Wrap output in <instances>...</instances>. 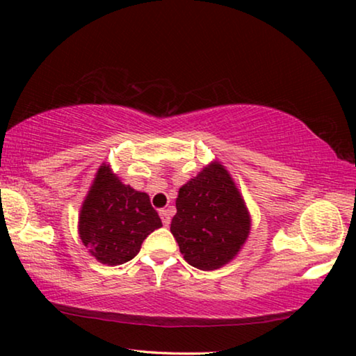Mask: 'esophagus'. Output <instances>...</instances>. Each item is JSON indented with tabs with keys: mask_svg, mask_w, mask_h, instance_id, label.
<instances>
[{
	"mask_svg": "<svg viewBox=\"0 0 356 356\" xmlns=\"http://www.w3.org/2000/svg\"><path fill=\"white\" fill-rule=\"evenodd\" d=\"M160 217H161V222L165 227H168V225L171 223V211H169V209H161Z\"/></svg>",
	"mask_w": 356,
	"mask_h": 356,
	"instance_id": "1",
	"label": "esophagus"
}]
</instances>
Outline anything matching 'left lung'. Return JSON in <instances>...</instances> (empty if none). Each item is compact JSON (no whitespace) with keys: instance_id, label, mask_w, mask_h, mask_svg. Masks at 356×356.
<instances>
[{"instance_id":"1","label":"left lung","mask_w":356,"mask_h":356,"mask_svg":"<svg viewBox=\"0 0 356 356\" xmlns=\"http://www.w3.org/2000/svg\"><path fill=\"white\" fill-rule=\"evenodd\" d=\"M171 233L185 261L213 270L236 257L250 231V217L227 169L212 163L179 190Z\"/></svg>"}]
</instances>
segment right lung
Here are the masks:
<instances>
[{
    "mask_svg": "<svg viewBox=\"0 0 356 356\" xmlns=\"http://www.w3.org/2000/svg\"><path fill=\"white\" fill-rule=\"evenodd\" d=\"M161 220L149 195L123 185L107 166H101L83 201L79 234L90 253L107 266H117L138 255L143 241Z\"/></svg>",
    "mask_w": 356,
    "mask_h": 356,
    "instance_id": "1",
    "label": "right lung"
}]
</instances>
